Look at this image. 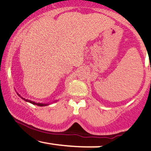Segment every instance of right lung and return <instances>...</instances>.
<instances>
[{"instance_id": "right-lung-1", "label": "right lung", "mask_w": 151, "mask_h": 151, "mask_svg": "<svg viewBox=\"0 0 151 151\" xmlns=\"http://www.w3.org/2000/svg\"><path fill=\"white\" fill-rule=\"evenodd\" d=\"M19 95V94H18ZM20 96V95H19ZM21 97V96H20ZM21 99H22L24 100V101H27V102H29V103L32 104H34V105H37L39 106H47V105H49L50 104H42V103H36V102L35 101H30V100H28V99H25V98L23 97H21Z\"/></svg>"}]
</instances>
